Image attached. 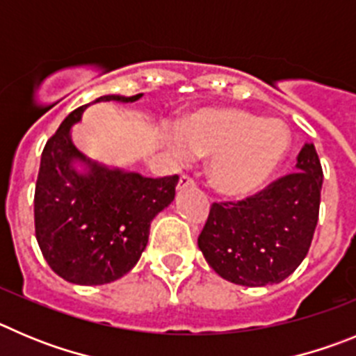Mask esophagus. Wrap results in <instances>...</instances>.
Instances as JSON below:
<instances>
[{"mask_svg":"<svg viewBox=\"0 0 356 356\" xmlns=\"http://www.w3.org/2000/svg\"><path fill=\"white\" fill-rule=\"evenodd\" d=\"M191 186H195V179L191 177V175H188V174H182L181 179H179V184H177L179 190H184V188H191Z\"/></svg>","mask_w":356,"mask_h":356,"instance_id":"1","label":"esophagus"}]
</instances>
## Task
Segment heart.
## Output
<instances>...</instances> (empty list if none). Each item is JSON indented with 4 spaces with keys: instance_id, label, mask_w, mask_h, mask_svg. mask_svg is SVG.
Masks as SVG:
<instances>
[{
    "instance_id": "obj_1",
    "label": "heart",
    "mask_w": 356,
    "mask_h": 356,
    "mask_svg": "<svg viewBox=\"0 0 356 356\" xmlns=\"http://www.w3.org/2000/svg\"><path fill=\"white\" fill-rule=\"evenodd\" d=\"M179 159L207 158L214 188L241 197L271 177L289 149V131L277 118H261L238 108H209L186 118L181 133L168 134Z\"/></svg>"
}]
</instances>
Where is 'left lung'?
<instances>
[{
    "mask_svg": "<svg viewBox=\"0 0 356 356\" xmlns=\"http://www.w3.org/2000/svg\"><path fill=\"white\" fill-rule=\"evenodd\" d=\"M296 168L238 202H214L198 236V248L225 280L261 287L286 280L302 264L321 202L323 168L305 143Z\"/></svg>",
    "mask_w": 356,
    "mask_h": 356,
    "instance_id": "1",
    "label": "left lung"
}]
</instances>
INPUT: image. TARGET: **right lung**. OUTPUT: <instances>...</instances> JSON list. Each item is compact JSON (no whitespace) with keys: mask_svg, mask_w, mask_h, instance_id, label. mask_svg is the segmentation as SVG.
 <instances>
[{"mask_svg":"<svg viewBox=\"0 0 356 356\" xmlns=\"http://www.w3.org/2000/svg\"><path fill=\"white\" fill-rule=\"evenodd\" d=\"M142 94L102 95L94 102H134ZM79 106L47 140L35 186V236L51 270L79 286H102L124 277L145 250L150 222L175 197L179 175L150 179L110 170L86 159L70 140ZM89 166L86 175L72 163Z\"/></svg>","mask_w":356,"mask_h":356,"instance_id":"add662e5","label":"right lung"}]
</instances>
